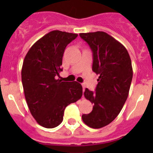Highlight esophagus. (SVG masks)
Listing matches in <instances>:
<instances>
[{"label": "esophagus", "mask_w": 153, "mask_h": 153, "mask_svg": "<svg viewBox=\"0 0 153 153\" xmlns=\"http://www.w3.org/2000/svg\"><path fill=\"white\" fill-rule=\"evenodd\" d=\"M85 88H86V86H85V85L83 84V91H84Z\"/></svg>", "instance_id": "34e87169"}]
</instances>
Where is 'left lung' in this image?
I'll use <instances>...</instances> for the list:
<instances>
[{
    "mask_svg": "<svg viewBox=\"0 0 153 153\" xmlns=\"http://www.w3.org/2000/svg\"><path fill=\"white\" fill-rule=\"evenodd\" d=\"M79 36L91 48L93 71L100 75L96 92L86 88L83 93L93 106L82 120L88 126L100 129L113 122L123 107L132 79V62L126 47L103 31Z\"/></svg>",
    "mask_w": 153,
    "mask_h": 153,
    "instance_id": "left-lung-1",
    "label": "left lung"
}]
</instances>
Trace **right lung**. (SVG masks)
Listing matches in <instances>:
<instances>
[{
    "label": "right lung",
    "instance_id": "right-lung-1",
    "mask_svg": "<svg viewBox=\"0 0 153 153\" xmlns=\"http://www.w3.org/2000/svg\"><path fill=\"white\" fill-rule=\"evenodd\" d=\"M77 36L51 31L30 48L23 62L21 79L28 108L37 123L47 129L60 125L65 108L83 95L80 83L57 79L65 48Z\"/></svg>",
    "mask_w": 153,
    "mask_h": 153
}]
</instances>
